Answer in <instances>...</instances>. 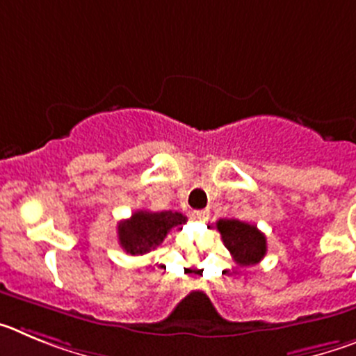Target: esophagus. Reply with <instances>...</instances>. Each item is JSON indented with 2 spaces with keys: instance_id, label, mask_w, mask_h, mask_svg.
<instances>
[{
  "instance_id": "esophagus-1",
  "label": "esophagus",
  "mask_w": 356,
  "mask_h": 356,
  "mask_svg": "<svg viewBox=\"0 0 356 356\" xmlns=\"http://www.w3.org/2000/svg\"><path fill=\"white\" fill-rule=\"evenodd\" d=\"M193 217L196 219V221L205 222V221H209L210 213H209V210H196V212H193Z\"/></svg>"
}]
</instances>
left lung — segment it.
Wrapping results in <instances>:
<instances>
[{
  "label": "left lung",
  "mask_w": 356,
  "mask_h": 356,
  "mask_svg": "<svg viewBox=\"0 0 356 356\" xmlns=\"http://www.w3.org/2000/svg\"><path fill=\"white\" fill-rule=\"evenodd\" d=\"M217 229L221 234L226 250L238 266H254L266 257V235L254 225L238 219H219Z\"/></svg>",
  "instance_id": "8db88e82"
}]
</instances>
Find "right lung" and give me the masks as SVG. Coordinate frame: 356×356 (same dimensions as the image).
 <instances>
[{"instance_id":"1","label":"right lung","mask_w":356,"mask_h":356,"mask_svg":"<svg viewBox=\"0 0 356 356\" xmlns=\"http://www.w3.org/2000/svg\"><path fill=\"white\" fill-rule=\"evenodd\" d=\"M187 222V217L180 212L163 210V212H147L137 210L130 219L118 225L119 244L127 253L144 254L162 244L165 235L172 228H181Z\"/></svg>"}]
</instances>
